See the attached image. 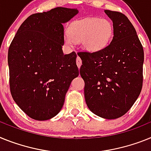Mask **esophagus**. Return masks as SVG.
<instances>
[{"mask_svg": "<svg viewBox=\"0 0 151 151\" xmlns=\"http://www.w3.org/2000/svg\"><path fill=\"white\" fill-rule=\"evenodd\" d=\"M76 62H77V67H78V68H81V64H82V61H81V58H80L79 56H77V60H76Z\"/></svg>", "mask_w": 151, "mask_h": 151, "instance_id": "obj_1", "label": "esophagus"}]
</instances>
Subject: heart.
<instances>
[{
	"instance_id": "obj_1",
	"label": "heart",
	"mask_w": 151,
	"mask_h": 151,
	"mask_svg": "<svg viewBox=\"0 0 151 151\" xmlns=\"http://www.w3.org/2000/svg\"><path fill=\"white\" fill-rule=\"evenodd\" d=\"M112 35L113 25L109 19L86 17L73 22L64 39L69 46H73L75 42H81L86 51L96 52L108 45Z\"/></svg>"
}]
</instances>
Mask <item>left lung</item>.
<instances>
[{
    "mask_svg": "<svg viewBox=\"0 0 151 151\" xmlns=\"http://www.w3.org/2000/svg\"><path fill=\"white\" fill-rule=\"evenodd\" d=\"M113 23V38L103 50L78 52L86 103L99 117L115 119L132 108L143 84L144 49L126 16L106 10Z\"/></svg>",
    "mask_w": 151,
    "mask_h": 151,
    "instance_id": "obj_1",
    "label": "left lung"
}]
</instances>
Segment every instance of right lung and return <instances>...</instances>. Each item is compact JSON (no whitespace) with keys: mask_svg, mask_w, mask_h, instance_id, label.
Wrapping results in <instances>:
<instances>
[{"mask_svg":"<svg viewBox=\"0 0 151 151\" xmlns=\"http://www.w3.org/2000/svg\"><path fill=\"white\" fill-rule=\"evenodd\" d=\"M77 9L56 7L29 16L8 50L10 93L30 118L44 121L61 111L71 81L79 75L74 52L64 55L63 24Z\"/></svg>","mask_w":151,"mask_h":151,"instance_id":"add662e5","label":"right lung"}]
</instances>
